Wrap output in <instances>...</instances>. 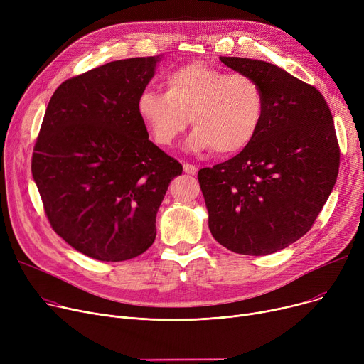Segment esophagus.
I'll use <instances>...</instances> for the list:
<instances>
[{"label": "esophagus", "instance_id": "34e87169", "mask_svg": "<svg viewBox=\"0 0 364 364\" xmlns=\"http://www.w3.org/2000/svg\"><path fill=\"white\" fill-rule=\"evenodd\" d=\"M183 169H184V172L186 174H188V176H195L196 172H198V168L195 166V165H192V164H183Z\"/></svg>", "mask_w": 364, "mask_h": 364}]
</instances>
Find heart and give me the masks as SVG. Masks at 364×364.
Here are the masks:
<instances>
[{
	"instance_id": "1",
	"label": "heart",
	"mask_w": 364,
	"mask_h": 364,
	"mask_svg": "<svg viewBox=\"0 0 364 364\" xmlns=\"http://www.w3.org/2000/svg\"><path fill=\"white\" fill-rule=\"evenodd\" d=\"M164 85L165 92L144 88L136 100L139 118L158 146L174 144L188 118L196 127L187 141L193 150L232 156L258 136L265 94L254 76L195 62L169 72Z\"/></svg>"
}]
</instances>
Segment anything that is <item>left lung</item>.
Returning <instances> with one entry per match:
<instances>
[{
    "label": "left lung",
    "instance_id": "1",
    "mask_svg": "<svg viewBox=\"0 0 364 364\" xmlns=\"http://www.w3.org/2000/svg\"><path fill=\"white\" fill-rule=\"evenodd\" d=\"M261 84L265 114L239 155L198 172L214 239L242 255H269L313 227L336 183L339 144L321 92L276 65L220 57Z\"/></svg>",
    "mask_w": 364,
    "mask_h": 364
}]
</instances>
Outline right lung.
<instances>
[{
  "label": "right lung",
  "instance_id": "right-lung-1",
  "mask_svg": "<svg viewBox=\"0 0 364 364\" xmlns=\"http://www.w3.org/2000/svg\"><path fill=\"white\" fill-rule=\"evenodd\" d=\"M161 55L73 76L48 102L32 176L53 230L81 254L118 262L147 251L171 180L183 166L149 140L136 100Z\"/></svg>",
  "mask_w": 364,
  "mask_h": 364
}]
</instances>
